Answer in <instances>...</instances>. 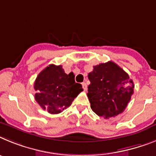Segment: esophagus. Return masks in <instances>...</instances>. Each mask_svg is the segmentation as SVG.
Instances as JSON below:
<instances>
[{
	"label": "esophagus",
	"instance_id": "esophagus-1",
	"mask_svg": "<svg viewBox=\"0 0 156 156\" xmlns=\"http://www.w3.org/2000/svg\"><path fill=\"white\" fill-rule=\"evenodd\" d=\"M82 88H83L84 90H87V85H86L85 82H82Z\"/></svg>",
	"mask_w": 156,
	"mask_h": 156
}]
</instances>
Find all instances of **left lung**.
<instances>
[{
	"label": "left lung",
	"mask_w": 156,
	"mask_h": 156,
	"mask_svg": "<svg viewBox=\"0 0 156 156\" xmlns=\"http://www.w3.org/2000/svg\"><path fill=\"white\" fill-rule=\"evenodd\" d=\"M88 78V98L91 109L104 119L124 112L133 93V82L115 63L108 61L94 66Z\"/></svg>",
	"instance_id": "obj_1"
}]
</instances>
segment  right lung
Segmentation results:
<instances>
[{
  "label": "right lung",
  "instance_id": "add662e5",
  "mask_svg": "<svg viewBox=\"0 0 156 156\" xmlns=\"http://www.w3.org/2000/svg\"><path fill=\"white\" fill-rule=\"evenodd\" d=\"M35 100L50 114H59L70 106L74 98L83 91L81 84L74 81L72 72L67 74L61 65H48L34 82Z\"/></svg>",
  "mask_w": 156,
  "mask_h": 156
}]
</instances>
